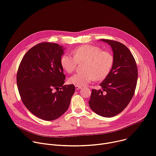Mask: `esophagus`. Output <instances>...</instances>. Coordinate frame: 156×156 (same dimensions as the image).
I'll list each match as a JSON object with an SVG mask.
<instances>
[{
	"instance_id": "34e87169",
	"label": "esophagus",
	"mask_w": 156,
	"mask_h": 156,
	"mask_svg": "<svg viewBox=\"0 0 156 156\" xmlns=\"http://www.w3.org/2000/svg\"><path fill=\"white\" fill-rule=\"evenodd\" d=\"M81 87L75 86V89H76V90H80V89H81Z\"/></svg>"
}]
</instances>
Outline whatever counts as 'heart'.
I'll return each mask as SVG.
<instances>
[{
	"instance_id": "b5f03b06",
	"label": "heart",
	"mask_w": 156,
	"mask_h": 156,
	"mask_svg": "<svg viewBox=\"0 0 156 156\" xmlns=\"http://www.w3.org/2000/svg\"><path fill=\"white\" fill-rule=\"evenodd\" d=\"M73 58L68 55L62 56L60 64L66 73H71L76 69L77 63L84 62V73H76L68 79L70 84L83 87L93 80L101 81L106 78L114 63L112 55L96 46L85 45L73 50Z\"/></svg>"
}]
</instances>
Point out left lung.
<instances>
[{
    "label": "left lung",
    "mask_w": 156,
    "mask_h": 156,
    "mask_svg": "<svg viewBox=\"0 0 156 156\" xmlns=\"http://www.w3.org/2000/svg\"><path fill=\"white\" fill-rule=\"evenodd\" d=\"M100 41L111 46L114 63L109 75L100 84L102 90H92L88 103L97 115L111 118L122 112L133 98L137 84V68L126 46L115 40Z\"/></svg>",
    "instance_id": "1"
}]
</instances>
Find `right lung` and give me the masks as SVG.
<instances>
[{
  "label": "right lung",
  "mask_w": 156,
  "mask_h": 156,
  "mask_svg": "<svg viewBox=\"0 0 156 156\" xmlns=\"http://www.w3.org/2000/svg\"><path fill=\"white\" fill-rule=\"evenodd\" d=\"M65 48L44 42L28 51L20 63L17 83L21 100L33 115L45 121L60 117L68 109L75 87L63 85L60 64Z\"/></svg>",
  "instance_id": "1"
}]
</instances>
